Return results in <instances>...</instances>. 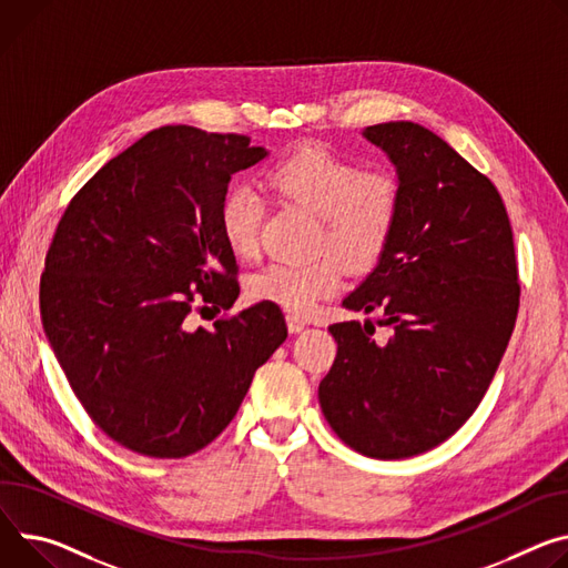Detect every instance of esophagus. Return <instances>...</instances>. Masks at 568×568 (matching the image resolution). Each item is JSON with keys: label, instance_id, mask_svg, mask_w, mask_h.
Returning a JSON list of instances; mask_svg holds the SVG:
<instances>
[{"label": "esophagus", "instance_id": "obj_1", "mask_svg": "<svg viewBox=\"0 0 568 568\" xmlns=\"http://www.w3.org/2000/svg\"><path fill=\"white\" fill-rule=\"evenodd\" d=\"M285 322H287V331H290V333H301V331L307 326V324H305L301 317H296V315H287Z\"/></svg>", "mask_w": 568, "mask_h": 568}]
</instances>
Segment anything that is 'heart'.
I'll return each mask as SVG.
<instances>
[{
    "label": "heart",
    "instance_id": "1",
    "mask_svg": "<svg viewBox=\"0 0 568 568\" xmlns=\"http://www.w3.org/2000/svg\"><path fill=\"white\" fill-rule=\"evenodd\" d=\"M272 190L315 213L322 222L317 248H331L348 267L374 263L385 248L396 215L398 185L387 174H367L363 165L324 144H305L278 161L270 172ZM265 199L248 183L233 185L220 203V231L229 251L251 257L257 251V233ZM324 255L311 265L272 263L251 276L248 294L255 301L276 303L292 313H311L324 296L342 287L344 265Z\"/></svg>",
    "mask_w": 568,
    "mask_h": 568
}]
</instances>
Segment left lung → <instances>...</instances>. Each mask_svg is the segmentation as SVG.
<instances>
[{"mask_svg":"<svg viewBox=\"0 0 568 568\" xmlns=\"http://www.w3.org/2000/svg\"><path fill=\"white\" fill-rule=\"evenodd\" d=\"M396 170L398 215L378 265L342 305L381 313L328 326L337 342L320 405L337 437L376 459L446 442L480 405L519 311L511 226L494 183L415 122L367 126Z\"/></svg>","mask_w":568,"mask_h":568,"instance_id":"left-lung-1","label":"left lung"}]
</instances>
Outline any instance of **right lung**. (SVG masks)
Segmentation results:
<instances>
[{
  "instance_id": "1",
  "label": "right lung",
  "mask_w": 568,
  "mask_h": 568,
  "mask_svg": "<svg viewBox=\"0 0 568 568\" xmlns=\"http://www.w3.org/2000/svg\"><path fill=\"white\" fill-rule=\"evenodd\" d=\"M248 142L185 124L146 133L77 192L47 251V339L90 419L140 455L209 446L287 337L270 301L215 331L185 322L194 292L224 311L240 294L220 203L270 156Z\"/></svg>"
}]
</instances>
